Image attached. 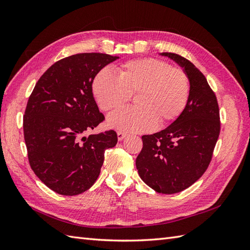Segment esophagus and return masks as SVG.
<instances>
[{"label":"esophagus","instance_id":"esophagus-1","mask_svg":"<svg viewBox=\"0 0 250 250\" xmlns=\"http://www.w3.org/2000/svg\"><path fill=\"white\" fill-rule=\"evenodd\" d=\"M117 134H118V140H119V141H122V140H124V139L126 138V135H127V133L122 132V131H118V132H117Z\"/></svg>","mask_w":250,"mask_h":250}]
</instances>
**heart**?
<instances>
[{
  "instance_id": "heart-1",
  "label": "heart",
  "mask_w": 250,
  "mask_h": 250,
  "mask_svg": "<svg viewBox=\"0 0 250 250\" xmlns=\"http://www.w3.org/2000/svg\"><path fill=\"white\" fill-rule=\"evenodd\" d=\"M95 99L104 111L122 106L135 94L137 107L122 108L108 117V125L132 132L152 130L156 123L166 124L184 111L190 96L186 72L155 58L130 60L116 75L108 69L98 73L92 84Z\"/></svg>"
}]
</instances>
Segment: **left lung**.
<instances>
[{"mask_svg":"<svg viewBox=\"0 0 250 250\" xmlns=\"http://www.w3.org/2000/svg\"><path fill=\"white\" fill-rule=\"evenodd\" d=\"M183 67L190 80L184 111L166 129L143 135L135 161L139 175L157 193L175 194L197 181L208 169L220 133L215 93L191 62L175 53H161Z\"/></svg>","mask_w":250,"mask_h":250,"instance_id":"left-lung-1","label":"left lung"}]
</instances>
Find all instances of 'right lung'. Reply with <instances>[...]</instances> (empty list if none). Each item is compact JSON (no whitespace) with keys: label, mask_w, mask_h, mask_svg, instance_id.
Instances as JSON below:
<instances>
[{"label":"right lung","mask_w":250,"mask_h":250,"mask_svg":"<svg viewBox=\"0 0 250 250\" xmlns=\"http://www.w3.org/2000/svg\"><path fill=\"white\" fill-rule=\"evenodd\" d=\"M118 56L80 53L58 60L43 73L30 95L24 138L31 169L60 195H78L92 187L116 146L113 130L90 134L104 120L93 95L96 75Z\"/></svg>","instance_id":"add662e5"}]
</instances>
